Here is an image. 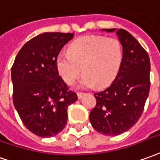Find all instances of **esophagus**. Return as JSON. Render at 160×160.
<instances>
[{
  "label": "esophagus",
  "instance_id": "34e87169",
  "mask_svg": "<svg viewBox=\"0 0 160 160\" xmlns=\"http://www.w3.org/2000/svg\"><path fill=\"white\" fill-rule=\"evenodd\" d=\"M84 94H85L84 92H77V96H78V99H81V98L83 97Z\"/></svg>",
  "mask_w": 160,
  "mask_h": 160
}]
</instances>
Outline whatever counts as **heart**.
I'll list each match as a JSON object with an SVG mask.
<instances>
[{
	"label": "heart",
	"instance_id": "1",
	"mask_svg": "<svg viewBox=\"0 0 160 160\" xmlns=\"http://www.w3.org/2000/svg\"><path fill=\"white\" fill-rule=\"evenodd\" d=\"M68 53H61L56 61L58 72L68 85L81 72L78 87L104 88L111 84L119 73L123 61V48L119 40L101 35H88L74 41Z\"/></svg>",
	"mask_w": 160,
	"mask_h": 160
}]
</instances>
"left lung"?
<instances>
[{
  "label": "left lung",
  "mask_w": 160,
  "mask_h": 160,
  "mask_svg": "<svg viewBox=\"0 0 160 160\" xmlns=\"http://www.w3.org/2000/svg\"><path fill=\"white\" fill-rule=\"evenodd\" d=\"M117 35L123 47L122 64L111 85L94 93L96 105L89 115L92 127L107 136L121 134L134 126L150 91L148 53L127 30L118 29Z\"/></svg>",
  "instance_id": "obj_1"
}]
</instances>
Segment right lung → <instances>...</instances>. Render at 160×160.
Listing matches in <instances>:
<instances>
[{
	"instance_id": "1",
	"label": "right lung",
	"mask_w": 160,
	"mask_h": 160,
	"mask_svg": "<svg viewBox=\"0 0 160 160\" xmlns=\"http://www.w3.org/2000/svg\"><path fill=\"white\" fill-rule=\"evenodd\" d=\"M72 33H43L19 51L11 69L13 102L22 123L33 134L53 137L64 129L68 107L78 99L59 76L56 61Z\"/></svg>"
}]
</instances>
